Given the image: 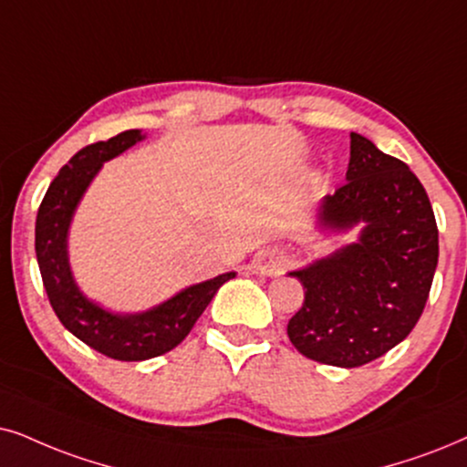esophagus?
<instances>
[{
    "label": "esophagus",
    "instance_id": "1",
    "mask_svg": "<svg viewBox=\"0 0 467 467\" xmlns=\"http://www.w3.org/2000/svg\"><path fill=\"white\" fill-rule=\"evenodd\" d=\"M285 267H286V258L277 250L261 252L252 265V269L261 275H277Z\"/></svg>",
    "mask_w": 467,
    "mask_h": 467
}]
</instances>
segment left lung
<instances>
[{"mask_svg": "<svg viewBox=\"0 0 467 467\" xmlns=\"http://www.w3.org/2000/svg\"><path fill=\"white\" fill-rule=\"evenodd\" d=\"M317 220L329 233L362 230L356 244L288 274L306 293L286 334L302 356L356 368L420 318L438 267V223L418 176L359 133H351L345 185L323 198Z\"/></svg>", "mask_w": 467, "mask_h": 467, "instance_id": "1", "label": "left lung"}]
</instances>
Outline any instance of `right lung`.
Segmentation results:
<instances>
[{
  "mask_svg": "<svg viewBox=\"0 0 467 467\" xmlns=\"http://www.w3.org/2000/svg\"><path fill=\"white\" fill-rule=\"evenodd\" d=\"M140 140H144L140 129H129L108 141L81 149L53 179L36 217V258L51 308L70 334L120 362H140L172 351L196 326L217 288L234 277V271H228L182 288L168 302L135 315L105 310L79 291L68 265V228L75 209L103 163Z\"/></svg>",
  "mask_w": 467,
  "mask_h": 467,
  "instance_id": "add662e5",
  "label": "right lung"
}]
</instances>
